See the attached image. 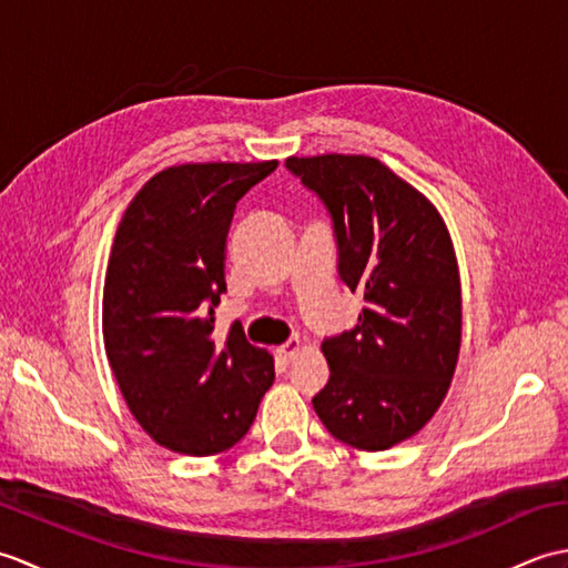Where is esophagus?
Listing matches in <instances>:
<instances>
[{
  "instance_id": "obj_1",
  "label": "esophagus",
  "mask_w": 568,
  "mask_h": 568,
  "mask_svg": "<svg viewBox=\"0 0 568 568\" xmlns=\"http://www.w3.org/2000/svg\"><path fill=\"white\" fill-rule=\"evenodd\" d=\"M300 348H303V339H300V336H293V339H287L283 346H277V356L283 361H293Z\"/></svg>"
}]
</instances>
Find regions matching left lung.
Segmentation results:
<instances>
[{
  "label": "left lung",
  "mask_w": 568,
  "mask_h": 568,
  "mask_svg": "<svg viewBox=\"0 0 568 568\" xmlns=\"http://www.w3.org/2000/svg\"><path fill=\"white\" fill-rule=\"evenodd\" d=\"M285 168L324 202L339 277L364 295L354 329L327 336L329 381L312 397L332 437L383 452L437 413L462 346V283L434 204L371 155L327 153Z\"/></svg>",
  "instance_id": "8db88e82"
}]
</instances>
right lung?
Wrapping results in <instances>:
<instances>
[{
    "mask_svg": "<svg viewBox=\"0 0 568 568\" xmlns=\"http://www.w3.org/2000/svg\"><path fill=\"white\" fill-rule=\"evenodd\" d=\"M277 161L185 163L143 185L119 222L102 334L124 400L161 446L210 456L234 446L273 385V356L234 322L216 344L224 248L236 202Z\"/></svg>",
    "mask_w": 568,
    "mask_h": 568,
    "instance_id": "right-lung-1",
    "label": "right lung"
}]
</instances>
